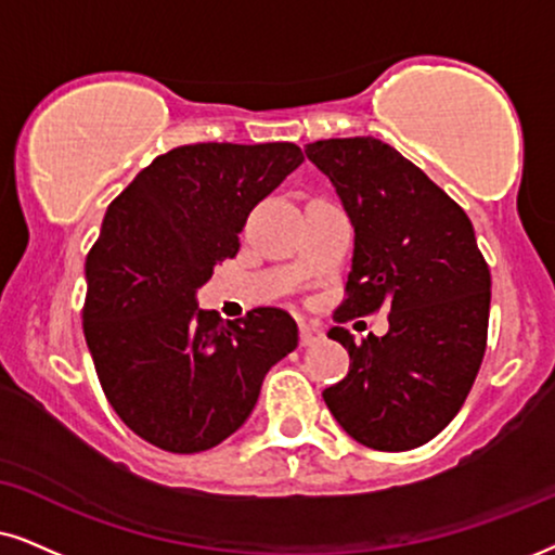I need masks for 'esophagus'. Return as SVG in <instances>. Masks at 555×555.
<instances>
[{
  "instance_id": "esophagus-1",
  "label": "esophagus",
  "mask_w": 555,
  "mask_h": 555,
  "mask_svg": "<svg viewBox=\"0 0 555 555\" xmlns=\"http://www.w3.org/2000/svg\"><path fill=\"white\" fill-rule=\"evenodd\" d=\"M322 340V330L318 325H310V322H299V343L301 346H314V343Z\"/></svg>"
}]
</instances>
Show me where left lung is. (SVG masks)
Instances as JSON below:
<instances>
[{
	"label": "left lung",
	"instance_id": "1",
	"mask_svg": "<svg viewBox=\"0 0 555 555\" xmlns=\"http://www.w3.org/2000/svg\"><path fill=\"white\" fill-rule=\"evenodd\" d=\"M333 181L356 230L335 320L389 310V333L356 343L348 376L322 391L343 430L374 451L433 440L464 406L487 350L492 276L468 215L402 153L376 138L305 149Z\"/></svg>",
	"mask_w": 555,
	"mask_h": 555
}]
</instances>
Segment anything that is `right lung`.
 I'll list each match as a JSON object with an SVG mask.
<instances>
[{"label": "right lung", "mask_w": 555, "mask_h": 555, "mask_svg": "<svg viewBox=\"0 0 555 555\" xmlns=\"http://www.w3.org/2000/svg\"><path fill=\"white\" fill-rule=\"evenodd\" d=\"M301 160L294 143L181 145L107 207L87 256L83 338L112 410L151 446L222 443L254 412L269 369L297 348L289 312L258 307L222 322L196 307V289Z\"/></svg>", "instance_id": "right-lung-1"}]
</instances>
